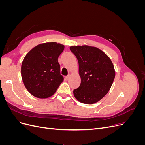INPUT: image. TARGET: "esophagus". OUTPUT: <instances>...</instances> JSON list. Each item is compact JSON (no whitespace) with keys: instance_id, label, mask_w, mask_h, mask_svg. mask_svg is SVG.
<instances>
[{"instance_id":"esophagus-1","label":"esophagus","mask_w":145,"mask_h":145,"mask_svg":"<svg viewBox=\"0 0 145 145\" xmlns=\"http://www.w3.org/2000/svg\"><path fill=\"white\" fill-rule=\"evenodd\" d=\"M69 75H68V76H66V77H65V79L67 80L69 79Z\"/></svg>"}]
</instances>
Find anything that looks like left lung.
I'll use <instances>...</instances> for the list:
<instances>
[{"mask_svg":"<svg viewBox=\"0 0 145 145\" xmlns=\"http://www.w3.org/2000/svg\"><path fill=\"white\" fill-rule=\"evenodd\" d=\"M78 60L81 83L73 91L80 102L93 104L99 102L110 89L115 70L109 57L99 48L88 45L70 47Z\"/></svg>","mask_w":145,"mask_h":145,"instance_id":"obj_1","label":"left lung"}]
</instances>
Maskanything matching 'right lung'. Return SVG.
<instances>
[{"mask_svg": "<svg viewBox=\"0 0 145 145\" xmlns=\"http://www.w3.org/2000/svg\"><path fill=\"white\" fill-rule=\"evenodd\" d=\"M64 48L56 42L42 43L25 56L21 67L22 78L26 88L34 97H51L63 81L58 57Z\"/></svg>", "mask_w": 145, "mask_h": 145, "instance_id": "obj_1", "label": "right lung"}]
</instances>
